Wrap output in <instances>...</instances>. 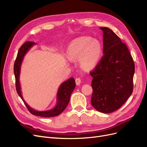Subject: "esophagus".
<instances>
[{
  "label": "esophagus",
  "instance_id": "1",
  "mask_svg": "<svg viewBox=\"0 0 147 147\" xmlns=\"http://www.w3.org/2000/svg\"><path fill=\"white\" fill-rule=\"evenodd\" d=\"M76 85L79 86L80 83H81V79L80 78H76Z\"/></svg>",
  "mask_w": 147,
  "mask_h": 147
}]
</instances>
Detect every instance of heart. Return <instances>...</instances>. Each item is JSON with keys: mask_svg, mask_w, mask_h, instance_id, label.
<instances>
[{"mask_svg": "<svg viewBox=\"0 0 147 147\" xmlns=\"http://www.w3.org/2000/svg\"><path fill=\"white\" fill-rule=\"evenodd\" d=\"M102 53V46L99 40L90 37L75 38L67 50L68 57L71 60H79V64L84 70H89L99 63Z\"/></svg>", "mask_w": 147, "mask_h": 147, "instance_id": "heart-1", "label": "heart"}]
</instances>
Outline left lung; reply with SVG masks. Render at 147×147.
<instances>
[{"mask_svg": "<svg viewBox=\"0 0 147 147\" xmlns=\"http://www.w3.org/2000/svg\"><path fill=\"white\" fill-rule=\"evenodd\" d=\"M103 32L104 56L93 71L91 104L103 113L116 111L125 103L133 91L135 64L126 45L113 30Z\"/></svg>", "mask_w": 147, "mask_h": 147, "instance_id": "obj_1", "label": "left lung"}]
</instances>
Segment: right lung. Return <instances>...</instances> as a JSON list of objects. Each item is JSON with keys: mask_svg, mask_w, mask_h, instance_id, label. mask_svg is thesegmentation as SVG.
Listing matches in <instances>:
<instances>
[{"mask_svg": "<svg viewBox=\"0 0 147 147\" xmlns=\"http://www.w3.org/2000/svg\"><path fill=\"white\" fill-rule=\"evenodd\" d=\"M36 43L32 42H26L23 44L20 48L16 60L15 61L13 66V71L15 78V83H16V90L18 95L27 107L29 111L33 115L37 116L50 117L57 116L63 112L68 105L69 99H70L72 92L76 88V82L74 78H71L61 84L57 94V102L55 106L53 109L45 111H37L30 107L25 101L22 97L21 92V87L20 81V76L21 73V67L22 61L28 51L32 48Z\"/></svg>", "mask_w": 147, "mask_h": 147, "instance_id": "obj_1", "label": "right lung"}]
</instances>
